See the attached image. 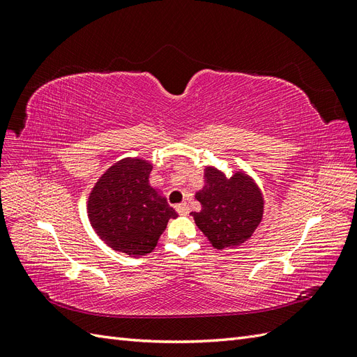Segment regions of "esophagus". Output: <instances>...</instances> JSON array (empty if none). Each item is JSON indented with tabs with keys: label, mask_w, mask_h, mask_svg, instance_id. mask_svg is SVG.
<instances>
[{
	"label": "esophagus",
	"mask_w": 357,
	"mask_h": 357,
	"mask_svg": "<svg viewBox=\"0 0 357 357\" xmlns=\"http://www.w3.org/2000/svg\"><path fill=\"white\" fill-rule=\"evenodd\" d=\"M176 210L180 215H188L189 214V205L186 202H181L176 205Z\"/></svg>",
	"instance_id": "34e87169"
}]
</instances>
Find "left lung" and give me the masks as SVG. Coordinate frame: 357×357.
Returning <instances> with one entry per match:
<instances>
[{
  "instance_id": "obj_1",
  "label": "left lung",
  "mask_w": 357,
  "mask_h": 357,
  "mask_svg": "<svg viewBox=\"0 0 357 357\" xmlns=\"http://www.w3.org/2000/svg\"><path fill=\"white\" fill-rule=\"evenodd\" d=\"M195 198L201 211H192L193 220L214 248L226 250L245 243L264 218V195L245 171L231 177L213 165L204 168V188Z\"/></svg>"
}]
</instances>
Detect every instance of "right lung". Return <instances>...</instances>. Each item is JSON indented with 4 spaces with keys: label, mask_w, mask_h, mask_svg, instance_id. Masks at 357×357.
I'll use <instances>...</instances> for the list:
<instances>
[{
    "label": "right lung",
    "mask_w": 357,
    "mask_h": 357,
    "mask_svg": "<svg viewBox=\"0 0 357 357\" xmlns=\"http://www.w3.org/2000/svg\"><path fill=\"white\" fill-rule=\"evenodd\" d=\"M152 168L144 158H123L102 172L89 193L91 226L114 252L131 257L152 253L168 220L178 215L150 186Z\"/></svg>",
    "instance_id": "obj_1"
}]
</instances>
